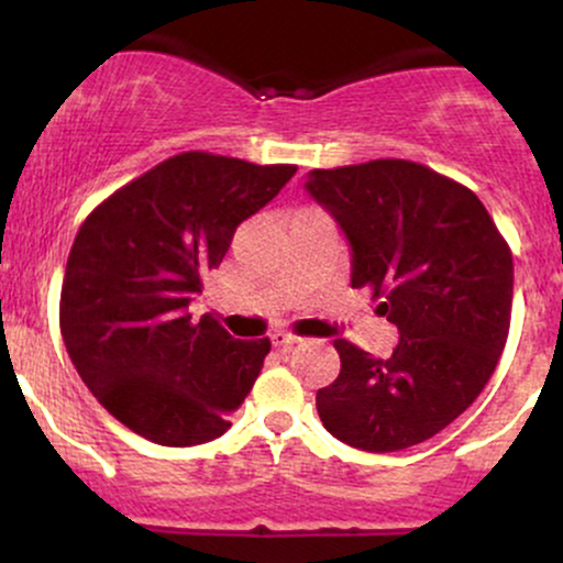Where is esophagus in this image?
Here are the masks:
<instances>
[{
  "label": "esophagus",
  "instance_id": "34e87169",
  "mask_svg": "<svg viewBox=\"0 0 563 563\" xmlns=\"http://www.w3.org/2000/svg\"><path fill=\"white\" fill-rule=\"evenodd\" d=\"M269 341H273V346H277V349H290V346L299 344L301 335L288 333V331H275L273 335H269Z\"/></svg>",
  "mask_w": 563,
  "mask_h": 563
}]
</instances>
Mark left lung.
I'll return each mask as SVG.
<instances>
[{"label":"left lung","mask_w":563,"mask_h":563,"mask_svg":"<svg viewBox=\"0 0 563 563\" xmlns=\"http://www.w3.org/2000/svg\"><path fill=\"white\" fill-rule=\"evenodd\" d=\"M307 192L352 245V288L399 328L389 360L335 339L320 421L367 452L426 442L479 397L510 328L514 256L466 185L402 158L314 169Z\"/></svg>","instance_id":"obj_1"}]
</instances>
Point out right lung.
Instances as JSON below:
<instances>
[{
  "mask_svg": "<svg viewBox=\"0 0 563 563\" xmlns=\"http://www.w3.org/2000/svg\"><path fill=\"white\" fill-rule=\"evenodd\" d=\"M294 174V164L179 153L84 219L63 277L60 333L87 389L134 434L190 448L232 426L269 339H232L187 307L238 224Z\"/></svg>",
  "mask_w": 563,
  "mask_h": 563,
  "instance_id": "right-lung-1",
  "label": "right lung"
}]
</instances>
